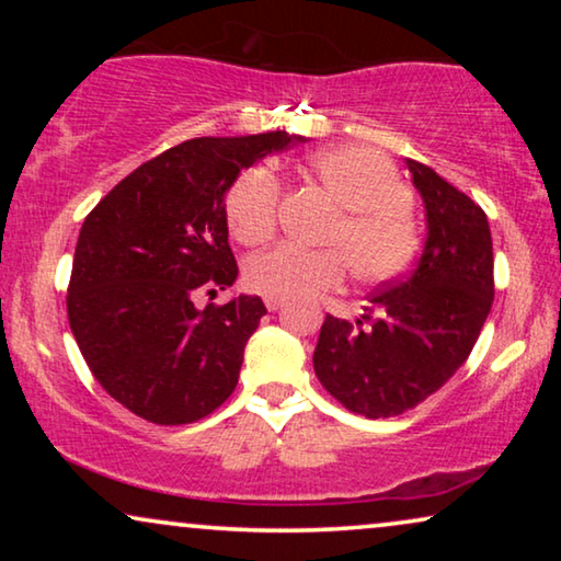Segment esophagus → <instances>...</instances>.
Here are the masks:
<instances>
[{
  "mask_svg": "<svg viewBox=\"0 0 561 561\" xmlns=\"http://www.w3.org/2000/svg\"><path fill=\"white\" fill-rule=\"evenodd\" d=\"M265 306H267V311H278L283 306V298H265Z\"/></svg>",
  "mask_w": 561,
  "mask_h": 561,
  "instance_id": "1",
  "label": "esophagus"
}]
</instances>
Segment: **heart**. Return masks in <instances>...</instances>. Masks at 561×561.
<instances>
[{"label":"heart","instance_id":"b5f03b06","mask_svg":"<svg viewBox=\"0 0 561 561\" xmlns=\"http://www.w3.org/2000/svg\"><path fill=\"white\" fill-rule=\"evenodd\" d=\"M309 173L342 206L329 242L348 257L363 283L401 275L416 255L419 232L409 204L411 191L398 168L373 148L342 145L309 158ZM280 183L267 168H250L227 191L229 232L242 244H260L273 234ZM347 264L336 250H304L278 244L244 263V283L267 298H298L340 286Z\"/></svg>","mask_w":561,"mask_h":561}]
</instances>
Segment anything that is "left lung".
Returning <instances> with one entry per match:
<instances>
[{"mask_svg":"<svg viewBox=\"0 0 561 561\" xmlns=\"http://www.w3.org/2000/svg\"><path fill=\"white\" fill-rule=\"evenodd\" d=\"M426 211L409 278L370 296L355 324L327 317L313 373L352 413L388 419L436 393L470 357L493 306V237L470 196L405 158Z\"/></svg>","mask_w":561,"mask_h":561,"instance_id":"left-lung-1","label":"left lung"}]
</instances>
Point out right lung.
<instances>
[{
  "label": "right lung",
  "instance_id": "1",
  "mask_svg": "<svg viewBox=\"0 0 561 561\" xmlns=\"http://www.w3.org/2000/svg\"><path fill=\"white\" fill-rule=\"evenodd\" d=\"M296 140L283 129L186 140L122 179L83 219L68 324L99 386L135 416L191 424L232 396L267 309L260 296L206 309L194 298L237 280L229 186Z\"/></svg>",
  "mask_w": 561,
  "mask_h": 561
}]
</instances>
